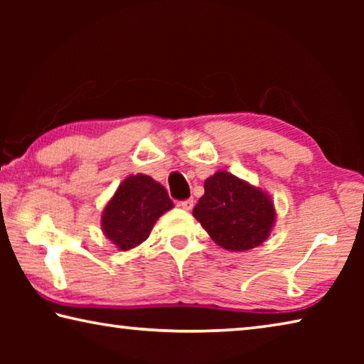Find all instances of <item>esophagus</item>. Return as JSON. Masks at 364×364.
I'll return each mask as SVG.
<instances>
[{
    "label": "esophagus",
    "mask_w": 364,
    "mask_h": 364,
    "mask_svg": "<svg viewBox=\"0 0 364 364\" xmlns=\"http://www.w3.org/2000/svg\"><path fill=\"white\" fill-rule=\"evenodd\" d=\"M178 207H181L183 210H193V207H194V200L193 199H186V200H181V202H178Z\"/></svg>",
    "instance_id": "esophagus-1"
}]
</instances>
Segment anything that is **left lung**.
Here are the masks:
<instances>
[{"mask_svg":"<svg viewBox=\"0 0 364 364\" xmlns=\"http://www.w3.org/2000/svg\"><path fill=\"white\" fill-rule=\"evenodd\" d=\"M204 189L193 215L215 244L231 252H244L267 241L276 210L263 189L226 170L208 176Z\"/></svg>","mask_w":364,"mask_h":364,"instance_id":"8db88e82","label":"left lung"}]
</instances>
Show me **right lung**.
<instances>
[{"label":"right lung","instance_id":"obj_1","mask_svg":"<svg viewBox=\"0 0 364 364\" xmlns=\"http://www.w3.org/2000/svg\"><path fill=\"white\" fill-rule=\"evenodd\" d=\"M173 208L167 189L151 176L130 175L120 183L101 215L104 236L119 250L144 242L156 221Z\"/></svg>","mask_w":364,"mask_h":364}]
</instances>
